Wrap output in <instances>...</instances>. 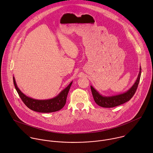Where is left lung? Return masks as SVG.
<instances>
[{
  "label": "left lung",
  "mask_w": 153,
  "mask_h": 153,
  "mask_svg": "<svg viewBox=\"0 0 153 153\" xmlns=\"http://www.w3.org/2000/svg\"><path fill=\"white\" fill-rule=\"evenodd\" d=\"M141 76V67H140L139 73L136 80L135 83L131 88L125 93L110 96H106L100 94L94 88L91 86V90L92 92V94L94 98L95 102L100 106L103 108H113L114 106H117L120 105L128 101H129L133 97L134 94H135L137 86L140 81Z\"/></svg>",
  "instance_id": "left-lung-1"
}]
</instances>
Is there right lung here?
Listing matches in <instances>:
<instances>
[{"label": "right lung", "instance_id": "obj_1", "mask_svg": "<svg viewBox=\"0 0 153 153\" xmlns=\"http://www.w3.org/2000/svg\"><path fill=\"white\" fill-rule=\"evenodd\" d=\"M13 82L17 92L25 105L30 110L39 113H53L61 110L66 103L67 95L73 83L71 82L54 98L47 100H38L28 97L22 92L18 88L14 77H13Z\"/></svg>", "mask_w": 153, "mask_h": 153}]
</instances>
